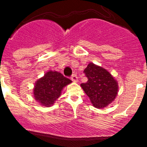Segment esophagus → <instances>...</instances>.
<instances>
[{
  "label": "esophagus",
  "mask_w": 147,
  "mask_h": 147,
  "mask_svg": "<svg viewBox=\"0 0 147 147\" xmlns=\"http://www.w3.org/2000/svg\"><path fill=\"white\" fill-rule=\"evenodd\" d=\"M71 80L74 82H77L78 81V77L76 74H73L71 77Z\"/></svg>",
  "instance_id": "1"
}]
</instances>
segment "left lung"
<instances>
[{"mask_svg": "<svg viewBox=\"0 0 147 147\" xmlns=\"http://www.w3.org/2000/svg\"><path fill=\"white\" fill-rule=\"evenodd\" d=\"M84 74L88 82L80 85L95 107L104 108L115 99L118 93L117 82L107 70L90 63Z\"/></svg>", "mask_w": 147, "mask_h": 147, "instance_id": "8db88e82", "label": "left lung"}]
</instances>
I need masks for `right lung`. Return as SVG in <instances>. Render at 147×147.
I'll use <instances>...</instances> for the list:
<instances>
[{"label":"right lung","mask_w":147,"mask_h":147,"mask_svg":"<svg viewBox=\"0 0 147 147\" xmlns=\"http://www.w3.org/2000/svg\"><path fill=\"white\" fill-rule=\"evenodd\" d=\"M71 82V80L57 71H49L35 84L34 98L41 105L49 107L60 96L62 88Z\"/></svg>","instance_id":"right-lung-1"}]
</instances>
